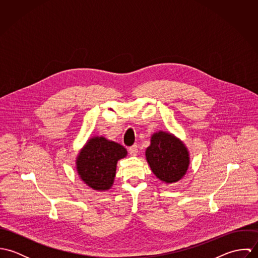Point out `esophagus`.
<instances>
[{"mask_svg":"<svg viewBox=\"0 0 258 258\" xmlns=\"http://www.w3.org/2000/svg\"><path fill=\"white\" fill-rule=\"evenodd\" d=\"M129 152H130V154H131V155L136 156V155H137V153H138V146H137V145H133V146H131V147L129 148Z\"/></svg>","mask_w":258,"mask_h":258,"instance_id":"34e87169","label":"esophagus"}]
</instances>
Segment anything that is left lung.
Masks as SVG:
<instances>
[{
	"instance_id": "8db88e82",
	"label": "left lung",
	"mask_w": 258,
	"mask_h": 258,
	"mask_svg": "<svg viewBox=\"0 0 258 258\" xmlns=\"http://www.w3.org/2000/svg\"><path fill=\"white\" fill-rule=\"evenodd\" d=\"M145 157L154 175L167 184L182 180L190 163L189 152L184 142L174 134L163 130L151 135Z\"/></svg>"
}]
</instances>
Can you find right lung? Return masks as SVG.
I'll return each mask as SVG.
<instances>
[{"label": "right lung", "instance_id": "obj_1", "mask_svg": "<svg viewBox=\"0 0 258 258\" xmlns=\"http://www.w3.org/2000/svg\"><path fill=\"white\" fill-rule=\"evenodd\" d=\"M127 155V150L119 143L103 136H93L76 156L77 175L90 188L106 191L114 183L117 162Z\"/></svg>", "mask_w": 258, "mask_h": 258}]
</instances>
